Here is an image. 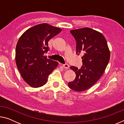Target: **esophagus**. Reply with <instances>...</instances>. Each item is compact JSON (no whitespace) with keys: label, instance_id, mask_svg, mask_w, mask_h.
I'll return each instance as SVG.
<instances>
[{"label":"esophagus","instance_id":"34e87169","mask_svg":"<svg viewBox=\"0 0 124 124\" xmlns=\"http://www.w3.org/2000/svg\"><path fill=\"white\" fill-rule=\"evenodd\" d=\"M62 66L65 69H68L69 67H70V66H69V65L68 64H66V63L62 64Z\"/></svg>","mask_w":124,"mask_h":124}]
</instances>
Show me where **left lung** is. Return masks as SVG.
Wrapping results in <instances>:
<instances>
[{"instance_id":"left-lung-1","label":"left lung","mask_w":124,"mask_h":124,"mask_svg":"<svg viewBox=\"0 0 124 124\" xmlns=\"http://www.w3.org/2000/svg\"><path fill=\"white\" fill-rule=\"evenodd\" d=\"M77 42L76 54H84L80 69L70 67L75 79L68 86L75 91H85L93 86L103 74L110 59V51L106 38L101 33L86 28L70 31Z\"/></svg>"}]
</instances>
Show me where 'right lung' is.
<instances>
[{
  "instance_id": "add662e5",
  "label": "right lung",
  "mask_w": 124,
  "mask_h": 124,
  "mask_svg": "<svg viewBox=\"0 0 124 124\" xmlns=\"http://www.w3.org/2000/svg\"><path fill=\"white\" fill-rule=\"evenodd\" d=\"M62 31L47 23L36 25L23 33L17 43L15 60L21 77L32 87L47 82L48 77L58 63L47 58L48 41Z\"/></svg>"
}]
</instances>
